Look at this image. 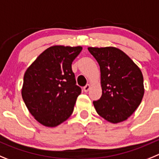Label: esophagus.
Here are the masks:
<instances>
[{"instance_id": "1", "label": "esophagus", "mask_w": 159, "mask_h": 159, "mask_svg": "<svg viewBox=\"0 0 159 159\" xmlns=\"http://www.w3.org/2000/svg\"><path fill=\"white\" fill-rule=\"evenodd\" d=\"M89 89H90V85H85V86H84L83 87V90H84V91H85V93H87L89 91Z\"/></svg>"}]
</instances>
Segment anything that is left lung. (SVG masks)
<instances>
[{
  "label": "left lung",
  "instance_id": "obj_1",
  "mask_svg": "<svg viewBox=\"0 0 159 159\" xmlns=\"http://www.w3.org/2000/svg\"><path fill=\"white\" fill-rule=\"evenodd\" d=\"M101 69L102 95L93 101L96 111L108 122L126 120L144 94L143 77L132 60L118 48H89Z\"/></svg>",
  "mask_w": 159,
  "mask_h": 159
}]
</instances>
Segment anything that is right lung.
<instances>
[{
  "label": "right lung",
  "instance_id": "add662e5",
  "mask_svg": "<svg viewBox=\"0 0 159 159\" xmlns=\"http://www.w3.org/2000/svg\"><path fill=\"white\" fill-rule=\"evenodd\" d=\"M81 47L53 46L38 56L24 76L22 97L30 113L46 127H56L70 116L81 89L72 62Z\"/></svg>",
  "mask_w": 159,
  "mask_h": 159
}]
</instances>
